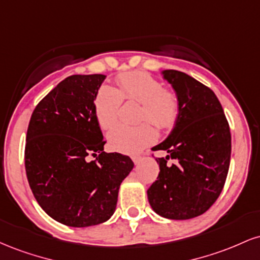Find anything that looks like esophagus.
Returning a JSON list of instances; mask_svg holds the SVG:
<instances>
[{
	"label": "esophagus",
	"mask_w": 260,
	"mask_h": 260,
	"mask_svg": "<svg viewBox=\"0 0 260 260\" xmlns=\"http://www.w3.org/2000/svg\"><path fill=\"white\" fill-rule=\"evenodd\" d=\"M132 160L134 164H138L140 160H142V156L140 155H132Z\"/></svg>",
	"instance_id": "esophagus-1"
}]
</instances>
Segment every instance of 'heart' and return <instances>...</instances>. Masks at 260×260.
<instances>
[{
	"instance_id": "obj_1",
	"label": "heart",
	"mask_w": 260,
	"mask_h": 260,
	"mask_svg": "<svg viewBox=\"0 0 260 260\" xmlns=\"http://www.w3.org/2000/svg\"><path fill=\"white\" fill-rule=\"evenodd\" d=\"M118 88L104 86L95 100V115L100 127L110 129L117 123L122 101L142 104L139 120L150 121L159 129H169L180 112L178 96L174 90L164 89L157 79L144 72L122 73L117 77ZM155 129L149 122L138 126H117L109 133L113 150L133 154L155 140Z\"/></svg>"
}]
</instances>
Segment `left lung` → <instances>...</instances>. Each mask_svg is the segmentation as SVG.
Masks as SVG:
<instances>
[{"mask_svg":"<svg viewBox=\"0 0 260 260\" xmlns=\"http://www.w3.org/2000/svg\"><path fill=\"white\" fill-rule=\"evenodd\" d=\"M162 76L177 94L180 112L168 138L151 149L169 155L156 157L160 172L148 199L160 216L187 220L204 214L219 198L230 168L231 133L210 88L180 71H162Z\"/></svg>","mask_w":260,"mask_h":260,"instance_id":"1","label":"left lung"}]
</instances>
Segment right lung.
Listing matches in <instances>:
<instances>
[{"mask_svg": "<svg viewBox=\"0 0 260 260\" xmlns=\"http://www.w3.org/2000/svg\"><path fill=\"white\" fill-rule=\"evenodd\" d=\"M105 78L67 77L38 104L26 132L25 171L32 194L47 215L72 228L109 220L134 166L127 155L104 151L94 100Z\"/></svg>", "mask_w": 260, "mask_h": 260, "instance_id": "add662e5", "label": "right lung"}]
</instances>
